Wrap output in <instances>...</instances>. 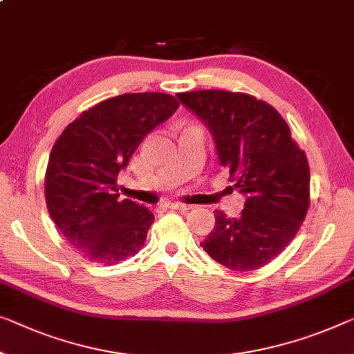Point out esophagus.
<instances>
[{
	"label": "esophagus",
	"instance_id": "34e87169",
	"mask_svg": "<svg viewBox=\"0 0 354 354\" xmlns=\"http://www.w3.org/2000/svg\"><path fill=\"white\" fill-rule=\"evenodd\" d=\"M167 207L171 208V209H189V208H191V205H186V203H181V202H168Z\"/></svg>",
	"mask_w": 354,
	"mask_h": 354
}]
</instances>
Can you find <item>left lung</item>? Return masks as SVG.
Wrapping results in <instances>:
<instances>
[{"instance_id":"1","label":"left lung","mask_w":354,"mask_h":354,"mask_svg":"<svg viewBox=\"0 0 354 354\" xmlns=\"http://www.w3.org/2000/svg\"><path fill=\"white\" fill-rule=\"evenodd\" d=\"M213 135L219 163L246 197L239 218L214 211L200 246L236 272L254 270L288 246L310 203L307 156L275 108L246 93L195 91L176 95Z\"/></svg>"}]
</instances>
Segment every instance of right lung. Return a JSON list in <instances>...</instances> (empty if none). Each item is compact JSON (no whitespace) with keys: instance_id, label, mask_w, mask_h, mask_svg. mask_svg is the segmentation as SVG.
I'll return each mask as SVG.
<instances>
[{"instance_id":"add662e5","label":"right lung","mask_w":354,"mask_h":354,"mask_svg":"<svg viewBox=\"0 0 354 354\" xmlns=\"http://www.w3.org/2000/svg\"><path fill=\"white\" fill-rule=\"evenodd\" d=\"M167 93H124L84 111L52 147L47 209L66 241L92 262L113 266L145 245L154 214L118 198V175L145 136L178 109Z\"/></svg>"}]
</instances>
